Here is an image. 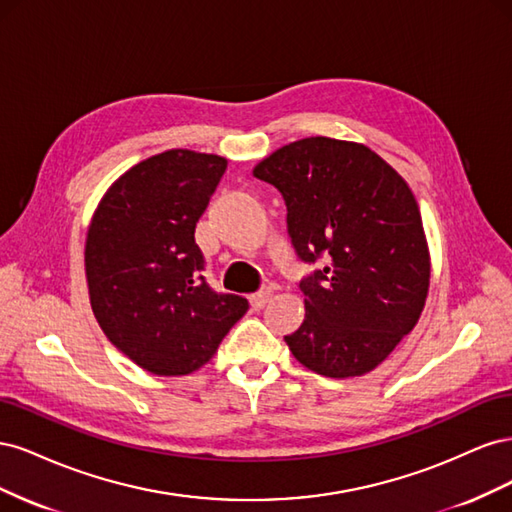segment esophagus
<instances>
[{
    "mask_svg": "<svg viewBox=\"0 0 512 512\" xmlns=\"http://www.w3.org/2000/svg\"><path fill=\"white\" fill-rule=\"evenodd\" d=\"M269 299H271V288H265V290H260V292H254L252 297H250V305L254 307V309H262L265 307L267 303H269Z\"/></svg>",
    "mask_w": 512,
    "mask_h": 512,
    "instance_id": "1",
    "label": "esophagus"
}]
</instances>
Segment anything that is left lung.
Returning <instances> with one entry per match:
<instances>
[{
  "instance_id": "8db88e82",
  "label": "left lung",
  "mask_w": 512,
  "mask_h": 512,
  "mask_svg": "<svg viewBox=\"0 0 512 512\" xmlns=\"http://www.w3.org/2000/svg\"><path fill=\"white\" fill-rule=\"evenodd\" d=\"M254 177L282 192L297 256H327L301 282L305 320L284 337L294 359L327 378L376 369L416 327L429 292V247L408 183L376 151L329 136L280 147Z\"/></svg>"
}]
</instances>
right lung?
I'll use <instances>...</instances> for the list:
<instances>
[{"mask_svg":"<svg viewBox=\"0 0 512 512\" xmlns=\"http://www.w3.org/2000/svg\"><path fill=\"white\" fill-rule=\"evenodd\" d=\"M226 158L168 149L126 170L102 196L85 241L89 301L117 350L156 376L200 369L247 312L200 271L194 230Z\"/></svg>","mask_w":512,"mask_h":512,"instance_id":"obj_1","label":"right lung"}]
</instances>
